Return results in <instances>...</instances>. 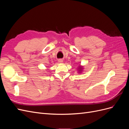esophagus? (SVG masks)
<instances>
[{"label":"esophagus","mask_w":129,"mask_h":129,"mask_svg":"<svg viewBox=\"0 0 129 129\" xmlns=\"http://www.w3.org/2000/svg\"><path fill=\"white\" fill-rule=\"evenodd\" d=\"M58 62H59V63H62V62H63V60H62V59H59L58 60Z\"/></svg>","instance_id":"obj_1"}]
</instances>
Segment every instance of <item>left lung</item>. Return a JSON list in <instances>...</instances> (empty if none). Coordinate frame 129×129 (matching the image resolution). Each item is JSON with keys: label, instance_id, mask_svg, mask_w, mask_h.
I'll list each match as a JSON object with an SVG mask.
<instances>
[{"label": "left lung", "instance_id": "1", "mask_svg": "<svg viewBox=\"0 0 129 129\" xmlns=\"http://www.w3.org/2000/svg\"><path fill=\"white\" fill-rule=\"evenodd\" d=\"M83 69V66H79V68H78V72H79V73H81L82 72Z\"/></svg>", "mask_w": 129, "mask_h": 129}]
</instances>
